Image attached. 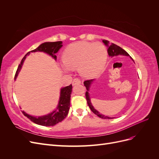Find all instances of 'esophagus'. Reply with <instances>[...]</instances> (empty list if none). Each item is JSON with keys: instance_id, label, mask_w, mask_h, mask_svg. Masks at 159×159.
Segmentation results:
<instances>
[{"instance_id": "34e87169", "label": "esophagus", "mask_w": 159, "mask_h": 159, "mask_svg": "<svg viewBox=\"0 0 159 159\" xmlns=\"http://www.w3.org/2000/svg\"><path fill=\"white\" fill-rule=\"evenodd\" d=\"M81 84V80L79 78H74L73 81H72V84L74 85H79Z\"/></svg>"}]
</instances>
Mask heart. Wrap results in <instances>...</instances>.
Segmentation results:
<instances>
[{
	"label": "heart",
	"mask_w": 159,
	"mask_h": 159,
	"mask_svg": "<svg viewBox=\"0 0 159 159\" xmlns=\"http://www.w3.org/2000/svg\"><path fill=\"white\" fill-rule=\"evenodd\" d=\"M107 54L101 43L81 41L69 45L63 54L64 70L78 68L85 78H90L101 73L107 61Z\"/></svg>",
	"instance_id": "1"
}]
</instances>
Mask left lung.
Returning a JSON list of instances; mask_svg holds the SVG:
<instances>
[{
    "mask_svg": "<svg viewBox=\"0 0 159 159\" xmlns=\"http://www.w3.org/2000/svg\"><path fill=\"white\" fill-rule=\"evenodd\" d=\"M103 42L105 45L108 46L107 52H108V54L110 56H118V55L129 56V54L125 50H124L123 48H121L119 47V46L115 44H111V45H109V42L107 40H103ZM93 81V80H88L85 81L84 82V85L85 86V88H86V89H87L88 91H89V86H90L91 82H92ZM85 98H86V99H87V102H88V104L89 105L90 109L91 110V111H92L93 113H95L96 115H98L99 117L102 118V119H113V118H111V117H107V116H105V115L101 114L100 113H99L98 111L97 110L94 109L92 104H91V103L89 95V93H88V91H86V92H85Z\"/></svg>",
    "mask_w": 159,
    "mask_h": 159,
    "instance_id": "obj_1",
    "label": "left lung"
}]
</instances>
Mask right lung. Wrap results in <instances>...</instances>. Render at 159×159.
<instances>
[{"label":"right lung","instance_id":"right-lung-1","mask_svg":"<svg viewBox=\"0 0 159 159\" xmlns=\"http://www.w3.org/2000/svg\"><path fill=\"white\" fill-rule=\"evenodd\" d=\"M61 44V41L54 42H44L41 45H40L35 50L28 52L27 54L24 56L22 60L20 61V64H19L18 69L16 71L15 76H14V80L16 78L17 75L22 68V64L26 57V56L29 54L30 52H44L45 53H47L48 54L52 56L55 60H56V56L55 55V54L61 48V47L62 46ZM71 84L68 86H66L65 88H61L60 91V98L58 106H57L56 110L54 111L52 113L48 115H45V116L35 117L31 116L30 115H28L24 111L22 112L25 116L27 117L28 119H30L32 122L36 124L46 127L54 126L57 123L63 121L68 114L70 107V97L71 94Z\"/></svg>","mask_w":159,"mask_h":159}]
</instances>
